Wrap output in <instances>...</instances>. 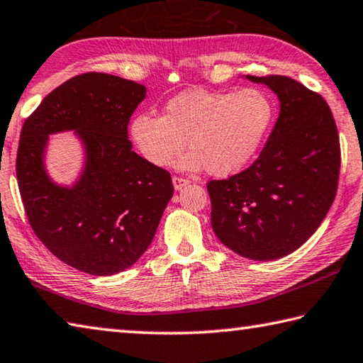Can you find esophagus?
Here are the masks:
<instances>
[{"mask_svg": "<svg viewBox=\"0 0 363 363\" xmlns=\"http://www.w3.org/2000/svg\"><path fill=\"white\" fill-rule=\"evenodd\" d=\"M187 184H189V181L184 179V177H177V176L173 177V186L176 190H181L182 187H186Z\"/></svg>", "mask_w": 363, "mask_h": 363, "instance_id": "34e87169", "label": "esophagus"}]
</instances>
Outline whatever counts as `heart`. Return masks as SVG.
<instances>
[{
    "instance_id": "1",
    "label": "heart",
    "mask_w": 363,
    "mask_h": 363,
    "mask_svg": "<svg viewBox=\"0 0 363 363\" xmlns=\"http://www.w3.org/2000/svg\"><path fill=\"white\" fill-rule=\"evenodd\" d=\"M274 121V104L260 89L187 90L164 106L163 116L141 114L130 125L131 140L149 163L168 167L186 146L181 169L206 164L214 176H232L254 160Z\"/></svg>"
}]
</instances>
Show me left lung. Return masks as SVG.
I'll return each instance as SVG.
<instances>
[{"label": "left lung", "instance_id": "8db88e82", "mask_svg": "<svg viewBox=\"0 0 363 363\" xmlns=\"http://www.w3.org/2000/svg\"><path fill=\"white\" fill-rule=\"evenodd\" d=\"M278 96L279 117L250 167L209 181L211 225L250 260H276L306 242L337 195L340 138L324 98L286 76H246Z\"/></svg>", "mask_w": 363, "mask_h": 363}]
</instances>
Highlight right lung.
<instances>
[{"instance_id":"add662e5","label":"right lung","mask_w":363,"mask_h":363,"mask_svg":"<svg viewBox=\"0 0 363 363\" xmlns=\"http://www.w3.org/2000/svg\"><path fill=\"white\" fill-rule=\"evenodd\" d=\"M146 87L104 72L63 82L26 118L17 150V182L28 222L67 265L94 276L130 268L146 252L173 196L168 171L131 150L128 122ZM72 130L84 150L71 186L45 169L50 134Z\"/></svg>"}]
</instances>
